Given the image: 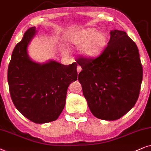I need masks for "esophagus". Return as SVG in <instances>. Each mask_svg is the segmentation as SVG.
I'll return each instance as SVG.
<instances>
[{
  "label": "esophagus",
  "mask_w": 151,
  "mask_h": 151,
  "mask_svg": "<svg viewBox=\"0 0 151 151\" xmlns=\"http://www.w3.org/2000/svg\"><path fill=\"white\" fill-rule=\"evenodd\" d=\"M77 72H78V73H79V72H81V66L78 65V66H77Z\"/></svg>",
  "instance_id": "esophagus-1"
}]
</instances>
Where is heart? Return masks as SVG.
<instances>
[{
  "mask_svg": "<svg viewBox=\"0 0 151 151\" xmlns=\"http://www.w3.org/2000/svg\"><path fill=\"white\" fill-rule=\"evenodd\" d=\"M68 43L72 47H79V55L86 59H95L105 50L108 43V35L90 27L72 32L67 35Z\"/></svg>",
  "mask_w": 151,
  "mask_h": 151,
  "instance_id": "1",
  "label": "heart"
}]
</instances>
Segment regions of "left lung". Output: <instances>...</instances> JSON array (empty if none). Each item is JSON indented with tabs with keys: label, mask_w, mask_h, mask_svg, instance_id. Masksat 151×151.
Returning <instances> with one entry per match:
<instances>
[{
	"label": "left lung",
	"mask_w": 151,
	"mask_h": 151,
	"mask_svg": "<svg viewBox=\"0 0 151 151\" xmlns=\"http://www.w3.org/2000/svg\"><path fill=\"white\" fill-rule=\"evenodd\" d=\"M107 47L96 59L77 60L82 70L78 78L92 114L113 121L137 101L143 69L136 44L126 32L110 31Z\"/></svg>",
	"instance_id": "8db88e82"
}]
</instances>
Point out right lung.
Here are the masks:
<instances>
[{"label":"right lung","mask_w":151,"mask_h":151,"mask_svg":"<svg viewBox=\"0 0 151 151\" xmlns=\"http://www.w3.org/2000/svg\"><path fill=\"white\" fill-rule=\"evenodd\" d=\"M37 32L35 27L29 28L15 46L8 66L7 80L17 109L32 122L45 124L55 121L63 111L68 86L77 79V64L32 61L27 47Z\"/></svg>","instance_id":"obj_1"}]
</instances>
